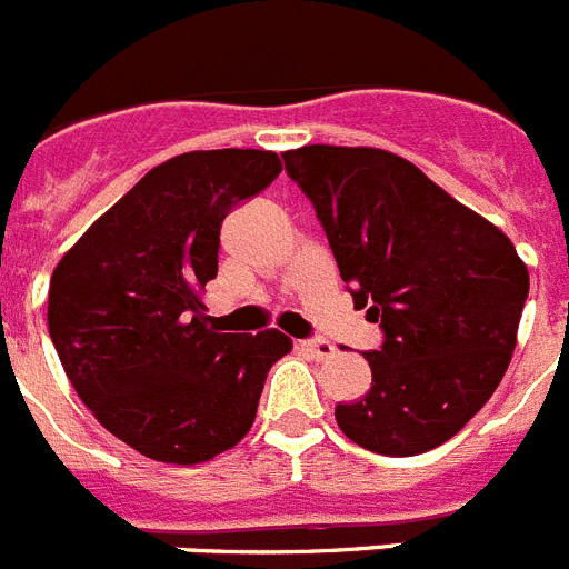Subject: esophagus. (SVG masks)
<instances>
[{
  "label": "esophagus",
  "mask_w": 569,
  "mask_h": 569,
  "mask_svg": "<svg viewBox=\"0 0 569 569\" xmlns=\"http://www.w3.org/2000/svg\"><path fill=\"white\" fill-rule=\"evenodd\" d=\"M305 350L313 356L316 361H325V359H333L336 356V345L328 339H308L305 341Z\"/></svg>",
  "instance_id": "1"
}]
</instances>
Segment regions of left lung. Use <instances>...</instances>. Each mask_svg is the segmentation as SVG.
<instances>
[{"mask_svg":"<svg viewBox=\"0 0 569 569\" xmlns=\"http://www.w3.org/2000/svg\"><path fill=\"white\" fill-rule=\"evenodd\" d=\"M313 202L341 279L385 341L365 353L373 385L336 405L341 433L381 456L453 439L499 387L530 293L512 241L379 148L281 153Z\"/></svg>","mask_w":569,"mask_h":569,"instance_id":"1","label":"left lung"}]
</instances>
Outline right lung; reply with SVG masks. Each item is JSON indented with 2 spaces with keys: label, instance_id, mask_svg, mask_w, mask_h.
Listing matches in <instances>:
<instances>
[{
  "label": "right lung",
  "instance_id": "add662e5",
  "mask_svg": "<svg viewBox=\"0 0 569 569\" xmlns=\"http://www.w3.org/2000/svg\"><path fill=\"white\" fill-rule=\"evenodd\" d=\"M281 173L270 150H193L150 170L62 256L48 330L104 430L168 465H199L244 439L279 330L216 333L199 293L219 273L224 216Z\"/></svg>",
  "mask_w": 569,
  "mask_h": 569
}]
</instances>
